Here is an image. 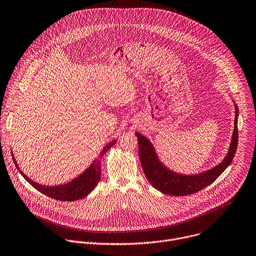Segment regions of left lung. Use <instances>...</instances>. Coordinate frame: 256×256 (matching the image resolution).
<instances>
[{
    "label": "left lung",
    "instance_id": "1",
    "mask_svg": "<svg viewBox=\"0 0 256 256\" xmlns=\"http://www.w3.org/2000/svg\"><path fill=\"white\" fill-rule=\"evenodd\" d=\"M238 106L235 104L234 131L228 154L224 158L222 162L200 174L185 175L170 170L158 158L150 139L136 132L135 135L138 139V154L148 182L160 192L174 196L190 195L210 185L230 166L236 154L238 146Z\"/></svg>",
    "mask_w": 256,
    "mask_h": 256
}]
</instances>
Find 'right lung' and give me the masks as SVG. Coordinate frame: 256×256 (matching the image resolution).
Returning a JSON list of instances; mask_svg holds the SVG:
<instances>
[{"label": "right lung", "mask_w": 256, "mask_h": 256, "mask_svg": "<svg viewBox=\"0 0 256 256\" xmlns=\"http://www.w3.org/2000/svg\"><path fill=\"white\" fill-rule=\"evenodd\" d=\"M117 139H114L110 142H108L102 150L100 154V158L114 144H116ZM13 162L16 166V168L19 170L21 175L24 177L26 181H28L32 187H34L36 190L42 192V194L54 198L56 200L61 202H74L81 200V198L88 196L98 185L100 179L102 175V170H100V158H96L92 164L85 170V171L80 174L77 178L73 179L70 182H67L66 184L62 185H56V186H46L38 184L32 179L28 178L22 171H20L19 166L17 164V162L15 160V156L12 152Z\"/></svg>", "instance_id": "add662e5"}]
</instances>
